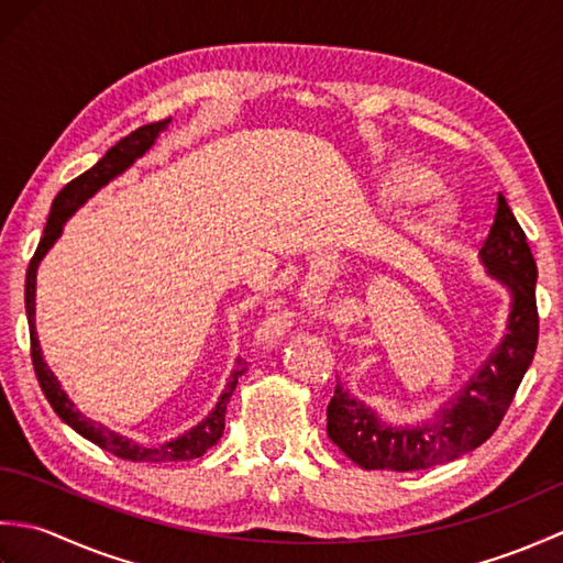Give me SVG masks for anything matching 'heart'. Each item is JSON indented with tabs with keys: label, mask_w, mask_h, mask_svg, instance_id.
Returning a JSON list of instances; mask_svg holds the SVG:
<instances>
[{
	"label": "heart",
	"mask_w": 563,
	"mask_h": 563,
	"mask_svg": "<svg viewBox=\"0 0 563 563\" xmlns=\"http://www.w3.org/2000/svg\"><path fill=\"white\" fill-rule=\"evenodd\" d=\"M438 181L433 172H428L426 166L416 164V162H399L397 166H391L387 178H385V194L391 200L399 202H413L430 196L435 190ZM454 214L450 210L448 202H433L423 214V232L426 234H438L445 232L452 224Z\"/></svg>",
	"instance_id": "obj_1"
}]
</instances>
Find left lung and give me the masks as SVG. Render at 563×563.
<instances>
[{"mask_svg":"<svg viewBox=\"0 0 563 563\" xmlns=\"http://www.w3.org/2000/svg\"><path fill=\"white\" fill-rule=\"evenodd\" d=\"M486 275L510 295L506 333L460 391L416 423H389L343 379L327 406V433L363 470L416 472L452 462L494 435L537 351V266L528 239L498 194L494 224L479 251Z\"/></svg>","mask_w":563,"mask_h":563,"instance_id":"left-lung-1","label":"left lung"}]
</instances>
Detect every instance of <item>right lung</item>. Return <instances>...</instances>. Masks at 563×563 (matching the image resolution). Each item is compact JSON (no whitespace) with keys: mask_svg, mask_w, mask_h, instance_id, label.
Instances as JSON below:
<instances>
[{"mask_svg":"<svg viewBox=\"0 0 563 563\" xmlns=\"http://www.w3.org/2000/svg\"><path fill=\"white\" fill-rule=\"evenodd\" d=\"M169 123H172V118L137 128L135 133H130L128 137L118 140L115 145L106 152L89 172H84L81 176L75 178V181H69L63 190H59L57 198L53 200L51 218H47L43 239H41L38 249H35V254L29 263V273H26V317H29V329H31V357H33L35 377H38V382H41L45 399L51 401L55 413L63 418V421L71 430H77L81 438L91 440L93 445H99L106 452H113V454H118V457L133 460V462H184V460H196L208 448H212L214 442L222 438L227 404H230V397H232L239 377L246 373V363L236 361L232 375H230V379H227V385L220 394L218 404L212 406V411L202 418L200 423L188 428L186 433L176 435L166 442H159V445H147V442H140L135 438L115 433V430H111L109 426L97 423V421H91L89 416H84L75 406V401L69 399V394L63 389V385H59V379L55 377L51 365L45 363L38 333H35V275H38V266L47 251H51L57 239L63 236V230L71 214H75L89 198L97 196L103 186H109L113 178L125 174L140 157H145V154L154 147V142H157L159 133H164Z\"/></svg>","mask_w":563,"mask_h":563,"instance_id":"add662e5","label":"right lung"}]
</instances>
